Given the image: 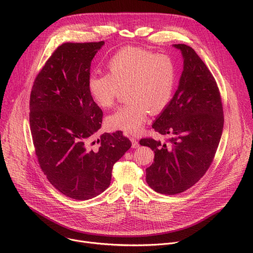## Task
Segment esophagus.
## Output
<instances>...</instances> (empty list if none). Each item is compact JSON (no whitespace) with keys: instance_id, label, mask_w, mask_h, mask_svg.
Here are the masks:
<instances>
[{"instance_id":"34e87169","label":"esophagus","mask_w":253,"mask_h":253,"mask_svg":"<svg viewBox=\"0 0 253 253\" xmlns=\"http://www.w3.org/2000/svg\"><path fill=\"white\" fill-rule=\"evenodd\" d=\"M131 142H132V148L136 149L139 147V143H138V140L136 138H131Z\"/></svg>"}]
</instances>
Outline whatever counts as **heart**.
<instances>
[{
	"label": "heart",
	"instance_id": "obj_1",
	"mask_svg": "<svg viewBox=\"0 0 253 253\" xmlns=\"http://www.w3.org/2000/svg\"><path fill=\"white\" fill-rule=\"evenodd\" d=\"M108 73H93L88 90L102 109L111 108L120 90L126 91L128 104L106 119L110 129L126 134L139 133L149 114H158L172 101L178 80L176 61L167 54H156L141 47H125L107 63Z\"/></svg>",
	"mask_w": 253,
	"mask_h": 253
}]
</instances>
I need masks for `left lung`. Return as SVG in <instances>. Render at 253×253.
<instances>
[{
  "mask_svg": "<svg viewBox=\"0 0 253 253\" xmlns=\"http://www.w3.org/2000/svg\"><path fill=\"white\" fill-rule=\"evenodd\" d=\"M174 46L182 51L184 70L172 101L152 126L169 138L165 144L152 138L140 140L155 153L146 169L147 183L164 195L183 193L201 180L213 161L223 129L214 77L191 46Z\"/></svg>",
  "mask_w": 253,
  "mask_h": 253,
  "instance_id": "1",
  "label": "left lung"
}]
</instances>
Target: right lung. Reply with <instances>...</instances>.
<instances>
[{"label":"right lung","mask_w":253,"mask_h":253,"mask_svg":"<svg viewBox=\"0 0 253 253\" xmlns=\"http://www.w3.org/2000/svg\"><path fill=\"white\" fill-rule=\"evenodd\" d=\"M104 44L65 42L37 75L30 125L38 162L62 195L84 201L110 185L114 164L132 145L122 132L104 133L93 147L103 112L88 90L91 60Z\"/></svg>","instance_id":"obj_1"}]
</instances>
